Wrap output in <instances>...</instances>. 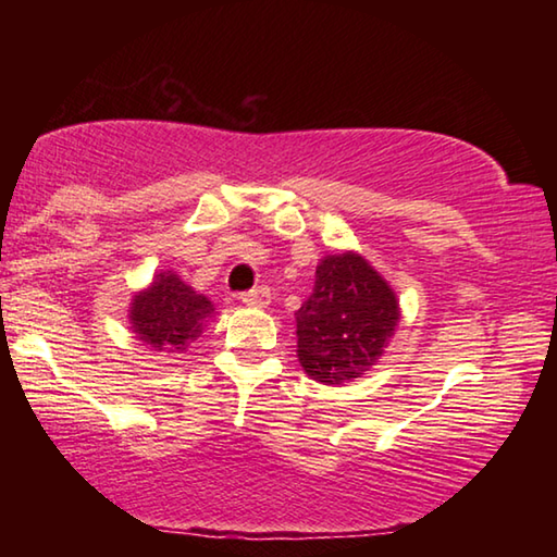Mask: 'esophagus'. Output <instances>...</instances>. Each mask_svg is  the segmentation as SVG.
Here are the masks:
<instances>
[{
  "instance_id": "1",
  "label": "esophagus",
  "mask_w": 557,
  "mask_h": 557,
  "mask_svg": "<svg viewBox=\"0 0 557 557\" xmlns=\"http://www.w3.org/2000/svg\"><path fill=\"white\" fill-rule=\"evenodd\" d=\"M243 305L252 309H265L270 305V289L268 287L250 289L248 295H243Z\"/></svg>"
}]
</instances>
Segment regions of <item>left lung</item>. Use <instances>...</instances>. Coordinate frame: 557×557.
<instances>
[{
  "label": "left lung",
  "mask_w": 557,
  "mask_h": 557,
  "mask_svg": "<svg viewBox=\"0 0 557 557\" xmlns=\"http://www.w3.org/2000/svg\"><path fill=\"white\" fill-rule=\"evenodd\" d=\"M391 282L361 252L324 256L312 295L297 309V358L322 385H346L371 371L400 324Z\"/></svg>",
  "instance_id": "left-lung-1"
}]
</instances>
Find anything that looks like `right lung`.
Here are the masks:
<instances>
[{
    "label": "right lung",
    "instance_id": "add662e5",
    "mask_svg": "<svg viewBox=\"0 0 557 557\" xmlns=\"http://www.w3.org/2000/svg\"><path fill=\"white\" fill-rule=\"evenodd\" d=\"M215 314L209 297L176 275L174 270L157 272L145 289L135 292L127 319L137 342L157 354H184L203 334Z\"/></svg>",
    "mask_w": 557,
    "mask_h": 557
}]
</instances>
